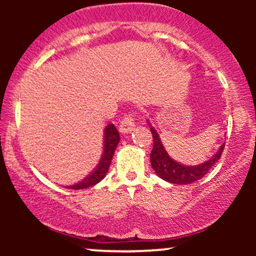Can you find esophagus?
I'll list each match as a JSON object with an SVG mask.
<instances>
[{"instance_id":"1","label":"esophagus","mask_w":256,"mask_h":256,"mask_svg":"<svg viewBox=\"0 0 256 256\" xmlns=\"http://www.w3.org/2000/svg\"><path fill=\"white\" fill-rule=\"evenodd\" d=\"M134 114H128V116H125V118L120 122L119 131L122 134H130L131 131H134Z\"/></svg>"}]
</instances>
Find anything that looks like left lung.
I'll return each instance as SVG.
<instances>
[{
	"label": "left lung",
	"instance_id": "obj_1",
	"mask_svg": "<svg viewBox=\"0 0 256 256\" xmlns=\"http://www.w3.org/2000/svg\"><path fill=\"white\" fill-rule=\"evenodd\" d=\"M150 126V131L152 134V140H154V146H152V150L150 152V164L152 170L155 173L164 180L172 184H192L194 182L201 179L206 176L210 168L214 166V164L219 160L222 156V152L224 150L225 143L220 146L219 150L213 155L210 160L204 161V164L195 166H188L182 165L177 162L176 160L170 156L168 152H166L165 146L161 142L158 134L154 128L148 122Z\"/></svg>",
	"mask_w": 256,
	"mask_h": 256
}]
</instances>
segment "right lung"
I'll use <instances>...</instances> for the list:
<instances>
[{
  "label": "right lung",
  "mask_w": 256,
  "mask_h": 256,
  "mask_svg": "<svg viewBox=\"0 0 256 256\" xmlns=\"http://www.w3.org/2000/svg\"><path fill=\"white\" fill-rule=\"evenodd\" d=\"M120 136L118 130L116 128V126L113 124L106 126L104 138V152H102L101 160H100L96 168L94 170L88 177H85L83 180H80L79 183H76L73 185H68V186L66 188H70V189L73 190L86 189V188L94 186V185L98 184V182H101L102 179L106 177V174H107L108 170H110L112 158H113L114 152H116Z\"/></svg>",
  "instance_id": "right-lung-1"
}]
</instances>
